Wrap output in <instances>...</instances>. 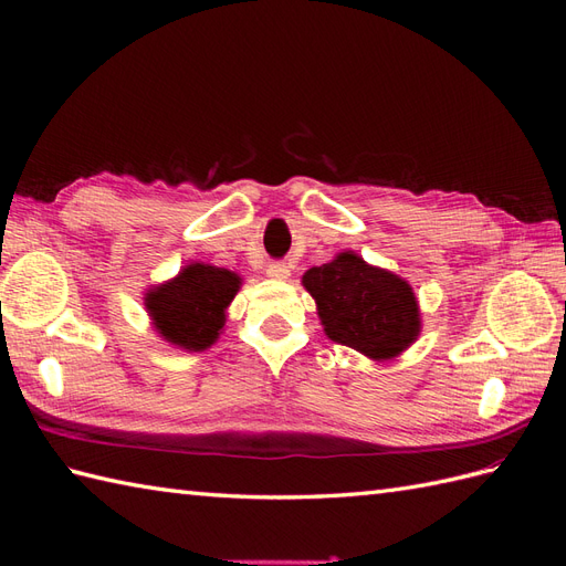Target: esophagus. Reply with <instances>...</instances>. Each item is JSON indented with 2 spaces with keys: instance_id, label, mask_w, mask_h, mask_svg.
I'll return each instance as SVG.
<instances>
[{
  "instance_id": "1",
  "label": "esophagus",
  "mask_w": 566,
  "mask_h": 566,
  "mask_svg": "<svg viewBox=\"0 0 566 566\" xmlns=\"http://www.w3.org/2000/svg\"><path fill=\"white\" fill-rule=\"evenodd\" d=\"M266 276L269 279H276V281H285L290 276V269L283 262H271L266 266Z\"/></svg>"
}]
</instances>
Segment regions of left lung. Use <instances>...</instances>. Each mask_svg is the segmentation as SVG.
Here are the masks:
<instances>
[{
	"mask_svg": "<svg viewBox=\"0 0 566 566\" xmlns=\"http://www.w3.org/2000/svg\"><path fill=\"white\" fill-rule=\"evenodd\" d=\"M302 285L316 300L325 335L373 361L399 356L420 335L413 287L356 252H339L333 262L312 266Z\"/></svg>",
	"mask_w": 566,
	"mask_h": 566,
	"instance_id": "1",
	"label": "left lung"
}]
</instances>
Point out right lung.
Masks as SVG:
<instances>
[{"mask_svg": "<svg viewBox=\"0 0 566 566\" xmlns=\"http://www.w3.org/2000/svg\"><path fill=\"white\" fill-rule=\"evenodd\" d=\"M241 283V276L229 269L193 262L172 281L150 287L144 304L153 328L169 345L202 352L214 345L224 328L227 306Z\"/></svg>", "mask_w": 566, "mask_h": 566, "instance_id": "right-lung-1", "label": "right lung"}]
</instances>
